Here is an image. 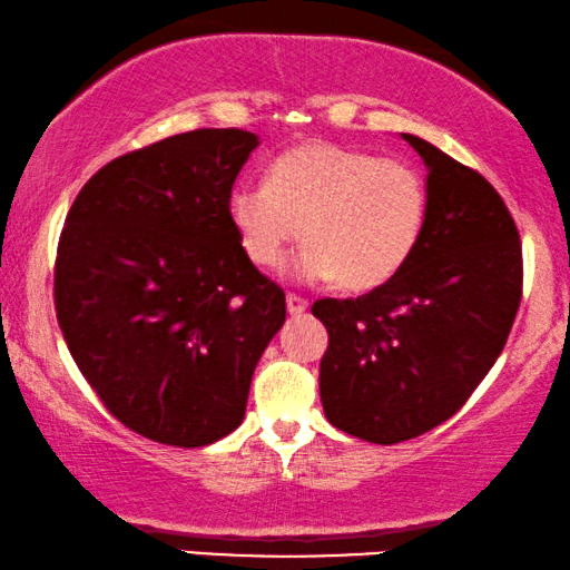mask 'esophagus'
Returning <instances> with one entry per match:
<instances>
[{
    "mask_svg": "<svg viewBox=\"0 0 570 570\" xmlns=\"http://www.w3.org/2000/svg\"><path fill=\"white\" fill-rule=\"evenodd\" d=\"M287 314H293V316H298V314H303V311L308 308V301L303 298V295H298V293H287Z\"/></svg>",
    "mask_w": 570,
    "mask_h": 570,
    "instance_id": "1",
    "label": "esophagus"
}]
</instances>
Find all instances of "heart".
<instances>
[{
	"label": "heart",
	"instance_id": "b5f03b06",
	"mask_svg": "<svg viewBox=\"0 0 570 570\" xmlns=\"http://www.w3.org/2000/svg\"><path fill=\"white\" fill-rule=\"evenodd\" d=\"M425 176L407 160L340 145H303L272 163L269 181H238L228 213L256 267L283 264L295 240H308L291 262L303 283L340 279L371 291L392 279L423 238Z\"/></svg>",
	"mask_w": 570,
	"mask_h": 570
}]
</instances>
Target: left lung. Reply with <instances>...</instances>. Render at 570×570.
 <instances>
[{
	"mask_svg": "<svg viewBox=\"0 0 570 570\" xmlns=\"http://www.w3.org/2000/svg\"><path fill=\"white\" fill-rule=\"evenodd\" d=\"M428 223L410 262L361 298H322L324 415L371 443H400L456 415L509 340L521 303L517 223L485 176L415 135Z\"/></svg>",
	"mask_w": 570,
	"mask_h": 570,
	"instance_id": "obj_1",
	"label": "left lung"
}]
</instances>
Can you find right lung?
<instances>
[{
    "label": "right lung",
    "mask_w": 570,
    "mask_h": 570,
    "mask_svg": "<svg viewBox=\"0 0 570 570\" xmlns=\"http://www.w3.org/2000/svg\"><path fill=\"white\" fill-rule=\"evenodd\" d=\"M259 139L194 129L106 163L59 236L53 306L77 368L111 415L168 446L244 420L285 293L240 246L228 197Z\"/></svg>",
    "instance_id": "obj_1"
}]
</instances>
